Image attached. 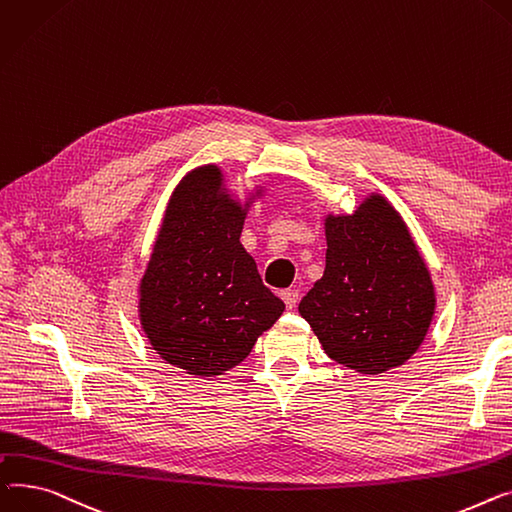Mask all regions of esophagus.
<instances>
[{"label": "esophagus", "instance_id": "obj_1", "mask_svg": "<svg viewBox=\"0 0 512 512\" xmlns=\"http://www.w3.org/2000/svg\"><path fill=\"white\" fill-rule=\"evenodd\" d=\"M279 295H281V299L285 302L287 310H293L297 306V299H299V291L297 289H283Z\"/></svg>", "mask_w": 512, "mask_h": 512}]
</instances>
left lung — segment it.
I'll use <instances>...</instances> for the list:
<instances>
[{"mask_svg":"<svg viewBox=\"0 0 512 512\" xmlns=\"http://www.w3.org/2000/svg\"><path fill=\"white\" fill-rule=\"evenodd\" d=\"M326 266L299 302L324 353L359 374L403 366L436 310L430 270L397 208L370 194L351 215H326Z\"/></svg>","mask_w":512,"mask_h":512,"instance_id":"left-lung-1","label":"left lung"}]
</instances>
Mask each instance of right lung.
<instances>
[{
  "label": "right lung",
  "mask_w": 512,
  "mask_h": 512,
  "mask_svg": "<svg viewBox=\"0 0 512 512\" xmlns=\"http://www.w3.org/2000/svg\"><path fill=\"white\" fill-rule=\"evenodd\" d=\"M223 182L217 165L184 175L138 289L148 343L192 376H221L244 362L285 310L239 242L250 202L262 190L242 204Z\"/></svg>",
  "instance_id": "add662e5"
}]
</instances>
